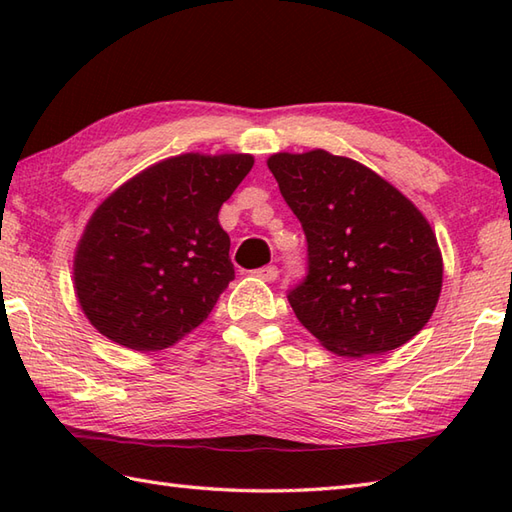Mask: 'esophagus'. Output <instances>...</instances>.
I'll return each mask as SVG.
<instances>
[{"label": "esophagus", "instance_id": "obj_1", "mask_svg": "<svg viewBox=\"0 0 512 512\" xmlns=\"http://www.w3.org/2000/svg\"><path fill=\"white\" fill-rule=\"evenodd\" d=\"M253 275L259 277L261 281H275L279 277V270H277V266H264V268L253 270Z\"/></svg>", "mask_w": 512, "mask_h": 512}]
</instances>
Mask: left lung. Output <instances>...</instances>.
<instances>
[{"label": "left lung", "mask_w": 512, "mask_h": 512, "mask_svg": "<svg viewBox=\"0 0 512 512\" xmlns=\"http://www.w3.org/2000/svg\"><path fill=\"white\" fill-rule=\"evenodd\" d=\"M268 168L307 240V275L288 292L301 325L344 358L417 336L443 285L423 213L366 165L327 150L272 154Z\"/></svg>", "instance_id": "8db88e82"}]
</instances>
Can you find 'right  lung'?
<instances>
[{
  "label": "right lung",
  "instance_id": "1",
  "mask_svg": "<svg viewBox=\"0 0 512 512\" xmlns=\"http://www.w3.org/2000/svg\"><path fill=\"white\" fill-rule=\"evenodd\" d=\"M251 154L187 152L130 178L93 211L74 257L89 323L133 351H161L205 320L235 270L222 202Z\"/></svg>",
  "mask_w": 512,
  "mask_h": 512
}]
</instances>
